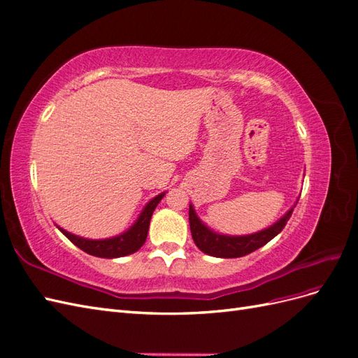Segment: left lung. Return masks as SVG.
Returning a JSON list of instances; mask_svg holds the SVG:
<instances>
[{"mask_svg": "<svg viewBox=\"0 0 358 358\" xmlns=\"http://www.w3.org/2000/svg\"><path fill=\"white\" fill-rule=\"evenodd\" d=\"M292 213V208L273 225L267 229L246 236H227L212 231L209 227H206L199 218L192 204H189V227L192 239L199 246L200 251L212 257L220 258H237L243 257L257 251L258 248L264 246L267 242L273 239L280 231L284 230L287 221Z\"/></svg>", "mask_w": 358, "mask_h": 358, "instance_id": "obj_1", "label": "left lung"}]
</instances>
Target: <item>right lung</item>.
I'll use <instances>...</instances> for the list:
<instances>
[{"label":"right lung","instance_id":"obj_1","mask_svg":"<svg viewBox=\"0 0 358 358\" xmlns=\"http://www.w3.org/2000/svg\"><path fill=\"white\" fill-rule=\"evenodd\" d=\"M164 194L166 192H161L157 197L150 200L145 206L142 213L138 215L137 221L131 227H129L125 233L110 237V239H100V241L85 239V237L76 236V234L66 231L64 229H61V227H58V229L70 242H73L76 246L80 248L82 251H85L86 254L94 255V257L117 258V257H125L129 254H134L146 242L150 218H152V213L158 206V203L161 201V199L164 197Z\"/></svg>","mask_w":358,"mask_h":358}]
</instances>
